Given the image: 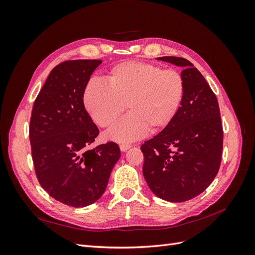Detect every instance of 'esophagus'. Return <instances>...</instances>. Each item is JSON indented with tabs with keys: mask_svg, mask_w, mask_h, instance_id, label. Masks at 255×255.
Here are the masks:
<instances>
[{
	"mask_svg": "<svg viewBox=\"0 0 255 255\" xmlns=\"http://www.w3.org/2000/svg\"><path fill=\"white\" fill-rule=\"evenodd\" d=\"M130 144H128V143H121L120 144V150L122 151V152H126V151H128L129 148H130Z\"/></svg>",
	"mask_w": 255,
	"mask_h": 255,
	"instance_id": "1",
	"label": "esophagus"
}]
</instances>
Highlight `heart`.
Instances as JSON below:
<instances>
[{
	"instance_id": "1",
	"label": "heart",
	"mask_w": 255,
	"mask_h": 255,
	"mask_svg": "<svg viewBox=\"0 0 255 255\" xmlns=\"http://www.w3.org/2000/svg\"><path fill=\"white\" fill-rule=\"evenodd\" d=\"M106 83L89 82L83 102L97 126L112 127L126 110L129 114L110 129L109 138L133 141L146 130L157 133L168 127L179 112L185 92L182 74L174 69L144 61H125L105 75Z\"/></svg>"
}]
</instances>
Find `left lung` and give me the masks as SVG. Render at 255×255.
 I'll return each mask as SVG.
<instances>
[{
    "label": "left lung",
    "mask_w": 255,
    "mask_h": 255,
    "mask_svg": "<svg viewBox=\"0 0 255 255\" xmlns=\"http://www.w3.org/2000/svg\"><path fill=\"white\" fill-rule=\"evenodd\" d=\"M184 68V98L172 122L140 149L142 173L150 189L169 202H184L203 192L217 175L223 129L217 98L189 60L164 56Z\"/></svg>",
    "instance_id": "left-lung-1"
}]
</instances>
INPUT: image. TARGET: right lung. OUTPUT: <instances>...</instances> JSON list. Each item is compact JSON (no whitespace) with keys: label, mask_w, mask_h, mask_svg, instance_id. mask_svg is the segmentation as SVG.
I'll list each match as a JSON object with an SVG mask.
<instances>
[{"label":"right lung","mask_w":255,"mask_h":255,"mask_svg":"<svg viewBox=\"0 0 255 255\" xmlns=\"http://www.w3.org/2000/svg\"><path fill=\"white\" fill-rule=\"evenodd\" d=\"M97 59L67 60L50 72L29 122V141L38 182L57 201L73 207L95 203L120 158L110 141L89 149L99 129L85 110L83 92Z\"/></svg>","instance_id":"obj_1"}]
</instances>
